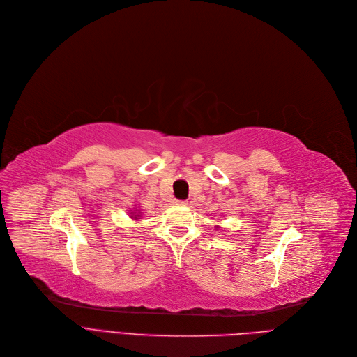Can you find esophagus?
<instances>
[{
    "mask_svg": "<svg viewBox=\"0 0 357 357\" xmlns=\"http://www.w3.org/2000/svg\"><path fill=\"white\" fill-rule=\"evenodd\" d=\"M175 205H178V206H186L188 202H186V201H175Z\"/></svg>",
    "mask_w": 357,
    "mask_h": 357,
    "instance_id": "obj_1",
    "label": "esophagus"
}]
</instances>
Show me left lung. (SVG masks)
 I'll return each instance as SVG.
<instances>
[{"mask_svg": "<svg viewBox=\"0 0 357 357\" xmlns=\"http://www.w3.org/2000/svg\"><path fill=\"white\" fill-rule=\"evenodd\" d=\"M215 228H216V229H218V228H219V226H215Z\"/></svg>", "mask_w": 357, "mask_h": 357, "instance_id": "left-lung-1", "label": "left lung"}]
</instances>
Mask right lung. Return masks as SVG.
I'll list each match as a JSON object with an SVG mask.
<instances>
[{"label": "right lung", "instance_id": "1", "mask_svg": "<svg viewBox=\"0 0 357 357\" xmlns=\"http://www.w3.org/2000/svg\"><path fill=\"white\" fill-rule=\"evenodd\" d=\"M141 211L139 209H137V208H134V209H129V216H131L132 219H135V220H139L141 219Z\"/></svg>", "mask_w": 357, "mask_h": 357}]
</instances>
